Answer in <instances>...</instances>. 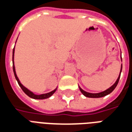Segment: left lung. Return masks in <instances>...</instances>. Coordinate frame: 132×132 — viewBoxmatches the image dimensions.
I'll use <instances>...</instances> for the list:
<instances>
[{
  "label": "left lung",
  "mask_w": 132,
  "mask_h": 132,
  "mask_svg": "<svg viewBox=\"0 0 132 132\" xmlns=\"http://www.w3.org/2000/svg\"><path fill=\"white\" fill-rule=\"evenodd\" d=\"M122 58V57H121ZM122 64L121 65V69H120V73H119V75L118 78H117V79L116 82L114 83L112 86L110 87L109 88L107 89V90H105V91H102L100 92V93H88V92L85 91V90H83V89L80 88V86H79V89H80V92L82 93V94L83 95H85L86 97H92V98H97V97H104V96H106V95H108L110 93H111L113 91L114 88H116V86H117V84H118V82H119V78H120V75H121V72H122Z\"/></svg>",
  "instance_id": "left-lung-1"
}]
</instances>
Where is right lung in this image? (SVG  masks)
<instances>
[{
  "label": "right lung",
  "instance_id": "right-lung-1",
  "mask_svg": "<svg viewBox=\"0 0 132 132\" xmlns=\"http://www.w3.org/2000/svg\"><path fill=\"white\" fill-rule=\"evenodd\" d=\"M14 53H15V47H14V49H13V72H14V75H15V77L16 80L18 81V83L19 86H20V88H22V90H23L25 94L28 95L29 97H31V98H33V99H37V100H43V99H46V98H48V97H51L52 95L54 93L56 90V89H54V90H52V91L49 92L48 93H45V94H41V95H36L35 93H33L32 92L29 90L27 88H25L21 83H20V81L19 80V78L17 76V74H16V72H15V65H14Z\"/></svg>",
  "mask_w": 132,
  "mask_h": 132
}]
</instances>
